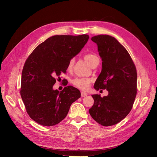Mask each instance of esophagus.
I'll return each mask as SVG.
<instances>
[{"mask_svg": "<svg viewBox=\"0 0 157 157\" xmlns=\"http://www.w3.org/2000/svg\"><path fill=\"white\" fill-rule=\"evenodd\" d=\"M87 95H88L87 93H85V92H81V97H86Z\"/></svg>", "mask_w": 157, "mask_h": 157, "instance_id": "esophagus-1", "label": "esophagus"}]
</instances>
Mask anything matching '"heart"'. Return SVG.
<instances>
[{
	"mask_svg": "<svg viewBox=\"0 0 157 157\" xmlns=\"http://www.w3.org/2000/svg\"><path fill=\"white\" fill-rule=\"evenodd\" d=\"M84 59L90 65H91L92 63L96 59H98V57L94 54L88 53L84 56ZM74 62V59H71L69 60L68 65H67L68 70H70L72 67ZM92 82V79L90 78L78 77V78H75L73 79H72L71 83L74 86H75L76 88H77L78 89H79L81 90H83V91H86V90H88L89 89L90 85H91Z\"/></svg>",
	"mask_w": 157,
	"mask_h": 157,
	"instance_id": "obj_1",
	"label": "heart"
}]
</instances>
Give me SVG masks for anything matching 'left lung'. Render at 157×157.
Listing matches in <instances>:
<instances>
[{
    "label": "left lung",
    "instance_id": "obj_1",
    "mask_svg": "<svg viewBox=\"0 0 157 157\" xmlns=\"http://www.w3.org/2000/svg\"><path fill=\"white\" fill-rule=\"evenodd\" d=\"M101 57L102 71L95 90H105L108 95H92L94 104L89 109L93 119L101 125H116L124 119L132 108L137 94V71L125 47L114 37L98 35L92 37Z\"/></svg>",
    "mask_w": 157,
    "mask_h": 157
}]
</instances>
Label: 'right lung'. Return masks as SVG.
I'll use <instances>...</instances> for the list:
<instances>
[{"instance_id": "right-lung-1", "label": "right lung", "mask_w": 157, "mask_h": 157, "mask_svg": "<svg viewBox=\"0 0 157 157\" xmlns=\"http://www.w3.org/2000/svg\"><path fill=\"white\" fill-rule=\"evenodd\" d=\"M88 35H57L38 45L25 62L20 95L29 117L39 124L51 127L63 120L71 104L81 97L72 86L53 90L56 78L66 72L69 60L80 52Z\"/></svg>"}]
</instances>
